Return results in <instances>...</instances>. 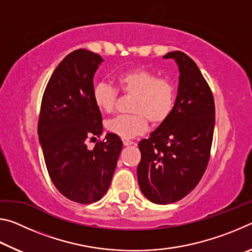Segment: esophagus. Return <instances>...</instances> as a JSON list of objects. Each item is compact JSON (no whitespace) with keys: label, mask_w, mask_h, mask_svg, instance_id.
Wrapping results in <instances>:
<instances>
[{"label":"esophagus","mask_w":252,"mask_h":252,"mask_svg":"<svg viewBox=\"0 0 252 252\" xmlns=\"http://www.w3.org/2000/svg\"><path fill=\"white\" fill-rule=\"evenodd\" d=\"M123 146L125 147H129L131 146V144H133V141H130V140H126V139H123Z\"/></svg>","instance_id":"1"}]
</instances>
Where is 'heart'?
Returning a JSON list of instances; mask_svg holds the SVG:
<instances>
[{
  "label": "heart",
  "instance_id": "b5f03b06",
  "mask_svg": "<svg viewBox=\"0 0 252 252\" xmlns=\"http://www.w3.org/2000/svg\"><path fill=\"white\" fill-rule=\"evenodd\" d=\"M123 94L133 96L130 111L132 114L118 116L106 121V130L122 139H131L146 131L149 121L161 126L168 120L174 104V88L168 79L159 78L156 72L136 67L126 71L116 79ZM93 101L102 112L116 108L118 92L110 85L100 83L93 89Z\"/></svg>",
  "mask_w": 252,
  "mask_h": 252
}]
</instances>
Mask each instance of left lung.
Instances as JSON below:
<instances>
[{
  "instance_id": "left-lung-1",
  "label": "left lung",
  "mask_w": 252,
  "mask_h": 252,
  "mask_svg": "<svg viewBox=\"0 0 252 252\" xmlns=\"http://www.w3.org/2000/svg\"><path fill=\"white\" fill-rule=\"evenodd\" d=\"M179 72L178 95L168 120L139 142V187L153 203L177 202L192 191L206 171L215 130V100L191 58L169 52Z\"/></svg>"
}]
</instances>
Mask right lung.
I'll list each match as a JSON object with an SVG mask.
<instances>
[{
    "label": "right lung",
    "instance_id": "1",
    "mask_svg": "<svg viewBox=\"0 0 252 252\" xmlns=\"http://www.w3.org/2000/svg\"><path fill=\"white\" fill-rule=\"evenodd\" d=\"M103 62L99 54L75 50L51 75L42 97L37 134L49 176L71 201H99L108 191L123 143L108 133L88 149L89 139L100 138L102 116L93 101V76Z\"/></svg>",
    "mask_w": 252,
    "mask_h": 252
}]
</instances>
